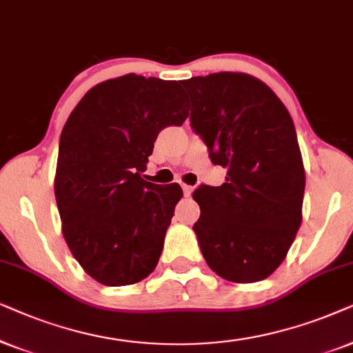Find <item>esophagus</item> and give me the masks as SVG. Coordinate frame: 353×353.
I'll use <instances>...</instances> for the list:
<instances>
[{"label":"esophagus","mask_w":353,"mask_h":353,"mask_svg":"<svg viewBox=\"0 0 353 353\" xmlns=\"http://www.w3.org/2000/svg\"><path fill=\"white\" fill-rule=\"evenodd\" d=\"M182 190H184V195L189 196L192 192H194V187L192 185H187V184H182Z\"/></svg>","instance_id":"34e87169"}]
</instances>
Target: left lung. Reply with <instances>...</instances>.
Segmentation results:
<instances>
[{"instance_id":"left-lung-1","label":"left lung","mask_w":353,"mask_h":353,"mask_svg":"<svg viewBox=\"0 0 353 353\" xmlns=\"http://www.w3.org/2000/svg\"><path fill=\"white\" fill-rule=\"evenodd\" d=\"M192 128L213 164L219 187L200 185L194 231L216 274L239 284L266 279L284 261L302 224L305 168L288 108L260 79L214 72L182 82Z\"/></svg>"}]
</instances>
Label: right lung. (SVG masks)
<instances>
[{"label":"right lung","instance_id":"add662e5","mask_svg":"<svg viewBox=\"0 0 353 353\" xmlns=\"http://www.w3.org/2000/svg\"><path fill=\"white\" fill-rule=\"evenodd\" d=\"M177 81L125 74L90 88L59 139L54 196L70 253L103 285H130L158 265L179 184L145 181L158 134L182 125Z\"/></svg>","mask_w":353,"mask_h":353}]
</instances>
